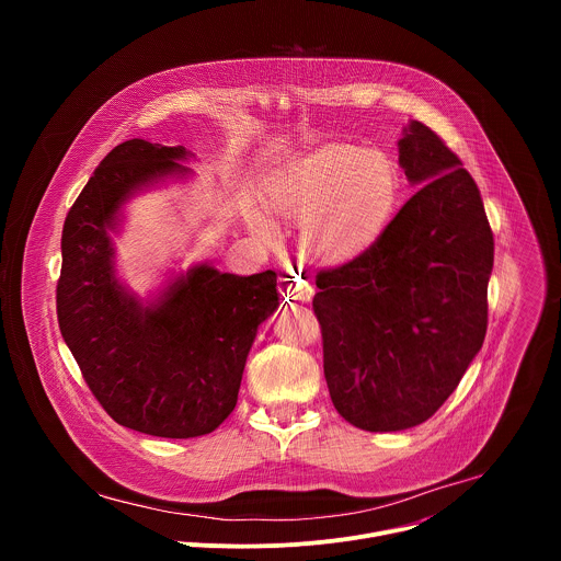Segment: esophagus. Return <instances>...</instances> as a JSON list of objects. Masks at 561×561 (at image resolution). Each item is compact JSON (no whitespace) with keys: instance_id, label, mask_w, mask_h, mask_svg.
Segmentation results:
<instances>
[{"instance_id":"1","label":"esophagus","mask_w":561,"mask_h":561,"mask_svg":"<svg viewBox=\"0 0 561 561\" xmlns=\"http://www.w3.org/2000/svg\"><path fill=\"white\" fill-rule=\"evenodd\" d=\"M288 293H290V297H293V299H297V301H310V299H312L314 288H312V284H310L308 279H304V277H295V279H293V284L288 286Z\"/></svg>"}]
</instances>
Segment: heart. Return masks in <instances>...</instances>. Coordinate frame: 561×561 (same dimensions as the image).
Masks as SVG:
<instances>
[{
    "mask_svg": "<svg viewBox=\"0 0 561 561\" xmlns=\"http://www.w3.org/2000/svg\"><path fill=\"white\" fill-rule=\"evenodd\" d=\"M394 199L397 175L388 159L351 144L308 152L268 188L271 213L299 226L306 249L331 264L351 262L375 242ZM251 224L268 242L282 239L264 210H255Z\"/></svg>",
    "mask_w": 561,
    "mask_h": 561,
    "instance_id": "b5f03b06",
    "label": "heart"
}]
</instances>
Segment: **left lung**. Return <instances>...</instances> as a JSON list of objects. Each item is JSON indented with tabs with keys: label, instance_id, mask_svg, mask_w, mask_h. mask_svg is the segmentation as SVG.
<instances>
[{
	"label": "left lung",
	"instance_id": "obj_1",
	"mask_svg": "<svg viewBox=\"0 0 561 561\" xmlns=\"http://www.w3.org/2000/svg\"><path fill=\"white\" fill-rule=\"evenodd\" d=\"M397 146L420 191L362 255L317 273L312 299L333 404L370 433L433 417L489 327L495 244L474 180L422 122Z\"/></svg>",
	"mask_w": 561,
	"mask_h": 561
}]
</instances>
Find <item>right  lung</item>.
<instances>
[{"mask_svg": "<svg viewBox=\"0 0 561 561\" xmlns=\"http://www.w3.org/2000/svg\"><path fill=\"white\" fill-rule=\"evenodd\" d=\"M193 152L128 139L75 199L61 230L59 331L102 409L122 426L169 439L213 433L234 409L257 327L279 306L277 275L239 277L197 264L141 301L115 275L122 206Z\"/></svg>", "mask_w": 561, "mask_h": 561, "instance_id": "add662e5", "label": "right lung"}]
</instances>
